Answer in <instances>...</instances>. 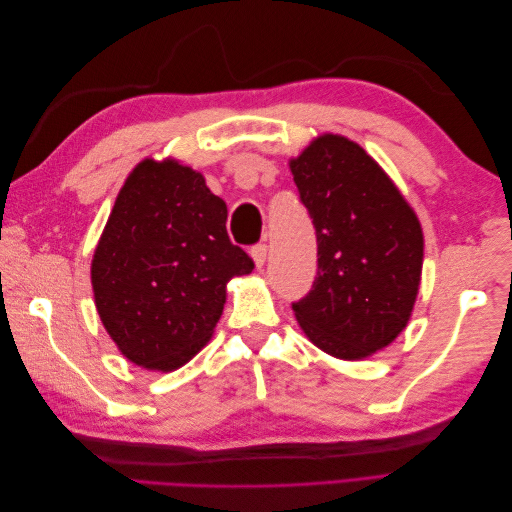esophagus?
Here are the masks:
<instances>
[{"label":"esophagus","mask_w":512,"mask_h":512,"mask_svg":"<svg viewBox=\"0 0 512 512\" xmlns=\"http://www.w3.org/2000/svg\"><path fill=\"white\" fill-rule=\"evenodd\" d=\"M252 258H254L258 269L265 267V262H267V245H265V243L254 245V247H252Z\"/></svg>","instance_id":"34e87169"}]
</instances>
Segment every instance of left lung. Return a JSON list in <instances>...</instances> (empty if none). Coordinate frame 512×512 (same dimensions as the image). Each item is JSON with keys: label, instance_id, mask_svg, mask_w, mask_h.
<instances>
[{"label": "left lung", "instance_id": "1", "mask_svg": "<svg viewBox=\"0 0 512 512\" xmlns=\"http://www.w3.org/2000/svg\"><path fill=\"white\" fill-rule=\"evenodd\" d=\"M316 228L318 275L292 303L320 350L359 361L406 329L423 271V230L378 162L346 136L322 134L290 160Z\"/></svg>", "mask_w": 512, "mask_h": 512}]
</instances>
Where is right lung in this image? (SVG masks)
Listing matches in <instances>:
<instances>
[{
    "label": "right lung",
    "mask_w": 512,
    "mask_h": 512,
    "mask_svg": "<svg viewBox=\"0 0 512 512\" xmlns=\"http://www.w3.org/2000/svg\"><path fill=\"white\" fill-rule=\"evenodd\" d=\"M226 203L175 160H143L115 200L91 260L100 320L134 365L173 371L203 348L226 284L254 260L226 232Z\"/></svg>",
    "instance_id": "1"
}]
</instances>
